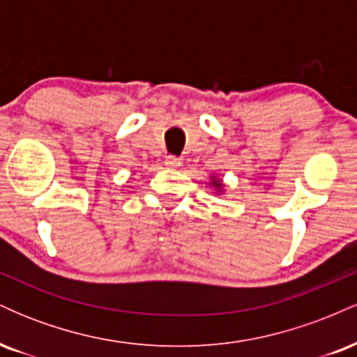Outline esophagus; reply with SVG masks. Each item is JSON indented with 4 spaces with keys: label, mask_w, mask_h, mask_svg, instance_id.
Masks as SVG:
<instances>
[{
    "label": "esophagus",
    "mask_w": 357,
    "mask_h": 357,
    "mask_svg": "<svg viewBox=\"0 0 357 357\" xmlns=\"http://www.w3.org/2000/svg\"><path fill=\"white\" fill-rule=\"evenodd\" d=\"M165 165L166 167H169V169H178V167L181 166V161H179L178 158H174V155H166Z\"/></svg>",
    "instance_id": "34e87169"
}]
</instances>
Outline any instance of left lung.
I'll use <instances>...</instances> for the list:
<instances>
[{"mask_svg": "<svg viewBox=\"0 0 357 357\" xmlns=\"http://www.w3.org/2000/svg\"><path fill=\"white\" fill-rule=\"evenodd\" d=\"M211 186L213 188H215V191L216 192H221V191H223V181H221V179H218V178H216V176H211Z\"/></svg>", "mask_w": 357, "mask_h": 357, "instance_id": "8db88e82", "label": "left lung"}]
</instances>
